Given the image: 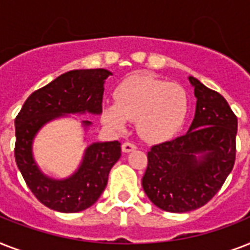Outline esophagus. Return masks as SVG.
<instances>
[{"instance_id":"34e87169","label":"esophagus","mask_w":250,"mask_h":250,"mask_svg":"<svg viewBox=\"0 0 250 250\" xmlns=\"http://www.w3.org/2000/svg\"><path fill=\"white\" fill-rule=\"evenodd\" d=\"M135 149H136V145L132 144V143H129V141H125V143L122 144V150H123L125 153L132 152V150H135Z\"/></svg>"}]
</instances>
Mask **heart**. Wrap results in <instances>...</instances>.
Here are the masks:
<instances>
[{
    "mask_svg": "<svg viewBox=\"0 0 250 250\" xmlns=\"http://www.w3.org/2000/svg\"><path fill=\"white\" fill-rule=\"evenodd\" d=\"M187 111L188 98L182 86L148 74H136L118 84L115 104L104 106L102 122L122 132L127 122L136 121L144 139L162 140L182 127Z\"/></svg>",
    "mask_w": 250,
    "mask_h": 250,
    "instance_id": "1",
    "label": "heart"
}]
</instances>
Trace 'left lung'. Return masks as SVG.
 <instances>
[{"label":"left lung","mask_w":250,"mask_h":250,"mask_svg":"<svg viewBox=\"0 0 250 250\" xmlns=\"http://www.w3.org/2000/svg\"><path fill=\"white\" fill-rule=\"evenodd\" d=\"M197 98L186 135L153 145L143 188L149 200L170 213L201 208L215 196L236 158L237 118L225 97L188 78Z\"/></svg>","instance_id":"8db88e82"}]
</instances>
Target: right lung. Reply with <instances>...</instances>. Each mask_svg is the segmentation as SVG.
Wrapping results in <instances>:
<instances>
[{
    "mask_svg": "<svg viewBox=\"0 0 250 250\" xmlns=\"http://www.w3.org/2000/svg\"><path fill=\"white\" fill-rule=\"evenodd\" d=\"M111 72L104 68L72 70L35 90L15 118V162L35 197L49 209L78 213L88 209L105 189L111 167L121 158V143H94L79 170L64 180L41 174L32 157V140L39 129L63 114L102 111L104 83ZM84 125H89L85 121Z\"/></svg>",
    "mask_w": 250,
    "mask_h": 250,
    "instance_id": "add662e5",
    "label": "right lung"
}]
</instances>
